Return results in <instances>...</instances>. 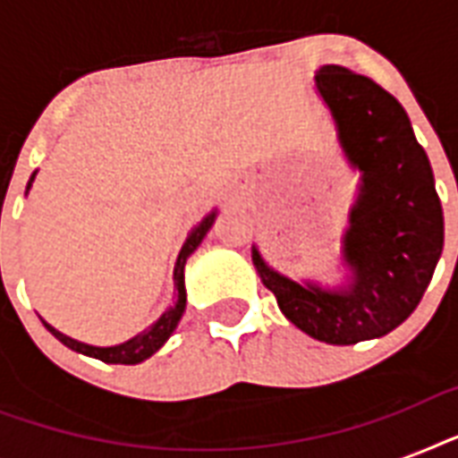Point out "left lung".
<instances>
[{
	"label": "left lung",
	"instance_id": "obj_1",
	"mask_svg": "<svg viewBox=\"0 0 458 458\" xmlns=\"http://www.w3.org/2000/svg\"><path fill=\"white\" fill-rule=\"evenodd\" d=\"M316 89L330 109L342 152L361 185L342 237L349 285L326 290L251 261L301 333L327 344H356L402 326L430 285L445 244V218L426 149L402 104L366 75L320 66Z\"/></svg>",
	"mask_w": 458,
	"mask_h": 458
}]
</instances>
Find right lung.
I'll return each mask as SVG.
<instances>
[{
    "label": "right lung",
    "mask_w": 458,
    "mask_h": 458,
    "mask_svg": "<svg viewBox=\"0 0 458 458\" xmlns=\"http://www.w3.org/2000/svg\"><path fill=\"white\" fill-rule=\"evenodd\" d=\"M32 180H35V173L30 175L28 190H30ZM216 214H218V211L214 208V211H211L207 218H201V221L197 223L192 230H190V235H187L185 244H182V250H180V254H178V261H175V268H173V283H175V304H173L168 311L161 313V316H158V318L154 320L152 326L147 327V330H142V333L135 335V337H131V340L123 342V344H114V347H95V344H85V342H78V340H73V337H68V335L59 333L56 327H52L49 323H47V320H42L47 330H49V333H52L56 340L64 342L68 349L81 352V354H85V356H92V359H99V361H104V363H140V361H145V359H149L154 352H158V349L164 347L165 340H168V337L173 335V330L178 327V320L182 318V311H185V304H187L185 261H187V257H190V254H192V251L199 247L201 240L207 237L208 228H211L216 221Z\"/></svg>",
    "instance_id": "obj_1"
}]
</instances>
